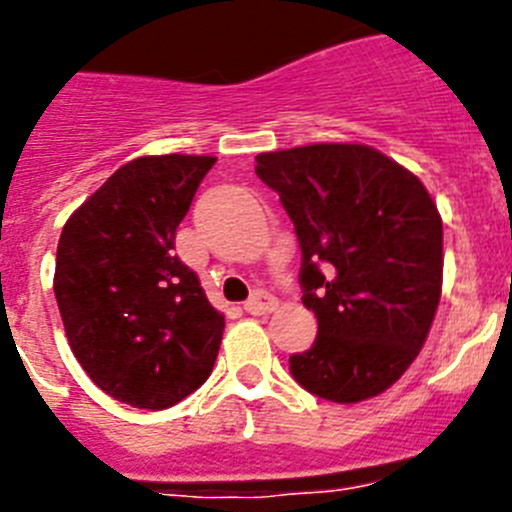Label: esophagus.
<instances>
[{"label":"esophagus","instance_id":"obj_1","mask_svg":"<svg viewBox=\"0 0 512 512\" xmlns=\"http://www.w3.org/2000/svg\"><path fill=\"white\" fill-rule=\"evenodd\" d=\"M275 308H278V300H275V295L265 293V290H257V293H252V298L245 303V310L250 315H267V313H272Z\"/></svg>","mask_w":512,"mask_h":512}]
</instances>
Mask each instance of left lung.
<instances>
[{
	"instance_id": "obj_1",
	"label": "left lung",
	"mask_w": 512,
	"mask_h": 512,
	"mask_svg": "<svg viewBox=\"0 0 512 512\" xmlns=\"http://www.w3.org/2000/svg\"><path fill=\"white\" fill-rule=\"evenodd\" d=\"M293 219L313 346L290 356L303 389L336 404L379 396L422 351L442 295V217L409 169L364 143L255 156Z\"/></svg>"
}]
</instances>
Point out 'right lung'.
Masks as SVG:
<instances>
[{
	"label": "right lung",
	"mask_w": 512,
	"mask_h": 512,
	"mask_svg": "<svg viewBox=\"0 0 512 512\" xmlns=\"http://www.w3.org/2000/svg\"><path fill=\"white\" fill-rule=\"evenodd\" d=\"M214 156H141L108 176L65 222L55 298L78 364L136 409L174 407L207 381L224 315L174 255Z\"/></svg>",
	"instance_id": "add662e5"
}]
</instances>
